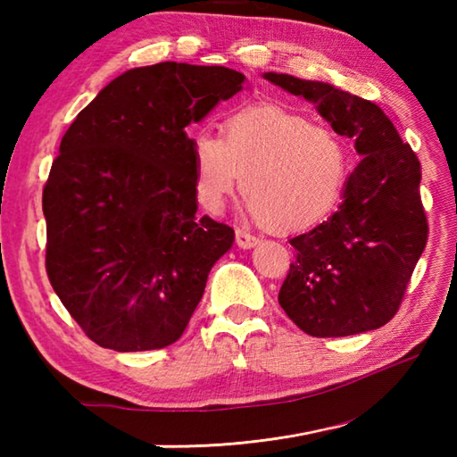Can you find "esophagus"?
<instances>
[{"mask_svg": "<svg viewBox=\"0 0 457 457\" xmlns=\"http://www.w3.org/2000/svg\"><path fill=\"white\" fill-rule=\"evenodd\" d=\"M260 236L252 234L250 229H236V244L239 247H244V250H250V247L256 245L260 242Z\"/></svg>", "mask_w": 457, "mask_h": 457, "instance_id": "obj_1", "label": "esophagus"}]
</instances>
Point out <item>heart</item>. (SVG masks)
Wrapping results in <instances>:
<instances>
[{"mask_svg":"<svg viewBox=\"0 0 457 457\" xmlns=\"http://www.w3.org/2000/svg\"><path fill=\"white\" fill-rule=\"evenodd\" d=\"M193 191L220 213L242 177L247 210L282 229L312 228L335 212L353 171L346 138L280 106H245L223 120L221 137L193 138Z\"/></svg>","mask_w":457,"mask_h":457,"instance_id":"1","label":"heart"}]
</instances>
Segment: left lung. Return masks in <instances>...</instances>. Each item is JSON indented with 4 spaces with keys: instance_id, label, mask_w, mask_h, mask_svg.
Returning <instances> with one entry per match:
<instances>
[{
    "instance_id": "1",
    "label": "left lung",
    "mask_w": 457,
    "mask_h": 457,
    "mask_svg": "<svg viewBox=\"0 0 457 457\" xmlns=\"http://www.w3.org/2000/svg\"><path fill=\"white\" fill-rule=\"evenodd\" d=\"M264 79L316 104L337 133L353 138L361 157L338 210L290 239L296 260L278 303L311 337L381 328L399 311L428 242L420 159L370 100L290 74Z\"/></svg>"
}]
</instances>
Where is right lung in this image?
<instances>
[{"mask_svg":"<svg viewBox=\"0 0 457 457\" xmlns=\"http://www.w3.org/2000/svg\"><path fill=\"white\" fill-rule=\"evenodd\" d=\"M244 82L226 66L130 68L62 137L42 195L46 272L98 346L165 349L187 328L236 234L197 215L185 129Z\"/></svg>","mask_w":457,"mask_h":457,"instance_id":"obj_1","label":"right lung"}]
</instances>
